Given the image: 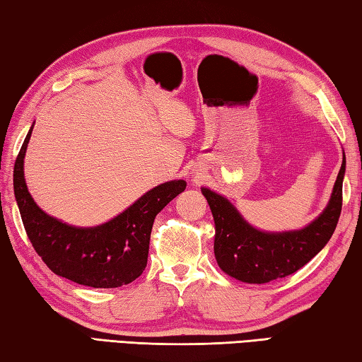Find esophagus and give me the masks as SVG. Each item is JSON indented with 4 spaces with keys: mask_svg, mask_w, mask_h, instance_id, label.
Instances as JSON below:
<instances>
[{
    "mask_svg": "<svg viewBox=\"0 0 362 362\" xmlns=\"http://www.w3.org/2000/svg\"><path fill=\"white\" fill-rule=\"evenodd\" d=\"M192 176L197 177V176H199V171H197V170H192Z\"/></svg>",
    "mask_w": 362,
    "mask_h": 362,
    "instance_id": "obj_1",
    "label": "esophagus"
}]
</instances>
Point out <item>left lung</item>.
Wrapping results in <instances>:
<instances>
[{
	"label": "left lung",
	"mask_w": 362,
	"mask_h": 362,
	"mask_svg": "<svg viewBox=\"0 0 362 362\" xmlns=\"http://www.w3.org/2000/svg\"><path fill=\"white\" fill-rule=\"evenodd\" d=\"M346 158L325 210L302 229L267 232L251 226L224 195L202 187L214 219V257L219 269L238 281L262 284L302 269L325 248L341 211Z\"/></svg>",
	"instance_id": "1"
}]
</instances>
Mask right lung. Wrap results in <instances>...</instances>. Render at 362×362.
Masks as SVG:
<instances>
[{
  "mask_svg": "<svg viewBox=\"0 0 362 362\" xmlns=\"http://www.w3.org/2000/svg\"><path fill=\"white\" fill-rule=\"evenodd\" d=\"M33 125L14 165L16 202L33 248L54 274L84 286L119 288L136 280L148 264L156 216L185 191L187 182L173 180L152 187L135 204L103 224L93 227L66 224L42 211L25 182L23 160Z\"/></svg>",
  "mask_w": 362,
  "mask_h": 362,
  "instance_id": "add662e5",
  "label": "right lung"
}]
</instances>
